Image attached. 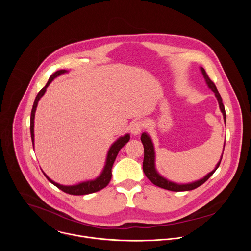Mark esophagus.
I'll return each instance as SVG.
<instances>
[{
  "instance_id": "34e87169",
  "label": "esophagus",
  "mask_w": 251,
  "mask_h": 251,
  "mask_svg": "<svg viewBox=\"0 0 251 251\" xmlns=\"http://www.w3.org/2000/svg\"><path fill=\"white\" fill-rule=\"evenodd\" d=\"M145 128V123L144 121H141V120H138V121H135L133 122V124L131 125V133L133 135H139L143 130H144Z\"/></svg>"
}]
</instances>
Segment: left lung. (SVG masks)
Segmentation results:
<instances>
[{"mask_svg": "<svg viewBox=\"0 0 251 251\" xmlns=\"http://www.w3.org/2000/svg\"><path fill=\"white\" fill-rule=\"evenodd\" d=\"M201 74L205 79V82L207 84V86L214 92L216 94V97L219 101L220 104V109L224 115V120L225 122H226V109H225V106L223 103V99L221 94L219 93L217 86L214 85V83L210 80V78L208 77L207 74L205 73V70L201 67ZM141 141L143 143V146H144V161H143V171H144L146 176L149 178V180L156 186L165 189V190H169V191H173V192H184V191H192L197 189L198 187L201 186L203 183H205L208 178L212 176V174L217 171V169L219 168L222 159H223V155L222 158L220 160V162L218 163V165L214 168V170H212L210 173H208L204 177L201 178L199 181L190 183V184H176L174 182H171L167 178H165L164 176H162L156 170L155 167V150H154V145H153V142L150 138V136L147 133H143L141 136ZM226 145V143H225ZM225 149V146H224Z\"/></svg>", "mask_w": 251, "mask_h": 251, "instance_id": "left-lung-1", "label": "left lung"}]
</instances>
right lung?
Returning <instances> with one entry per match:
<instances>
[{"label":"right lung","instance_id":"obj_1","mask_svg":"<svg viewBox=\"0 0 251 251\" xmlns=\"http://www.w3.org/2000/svg\"><path fill=\"white\" fill-rule=\"evenodd\" d=\"M67 73V70L65 69H61V70H57L55 73L50 77L48 83L46 84V86L44 88L41 89V91L38 93L37 97L34 99L33 105H32V109H31V113H30V137H31V141H32V146H33V141H34V134H33V126H34V113L35 110H37V106L38 103L40 101V99L42 98V96L45 94V92L47 91L48 86L50 84V82L57 76H59L60 75H63ZM130 140V135L126 134L123 137H120L118 140H116L113 144L111 145L108 154H107V158H106V163L104 166V169L102 171V173L95 178V180H91V181H86V182H82L80 184L77 185H74V186H63V185H59L55 182H53L52 180L44 173V175L46 176V177L48 180L54 185L55 187H57L59 190H61L62 192L69 194V195H75V196H81V195H88V194H92L95 192H98L102 189H104L107 185L109 184L111 176H112V166L114 164V161L120 151V149L126 145V143L129 142Z\"/></svg>","mask_w":251,"mask_h":251}]
</instances>
